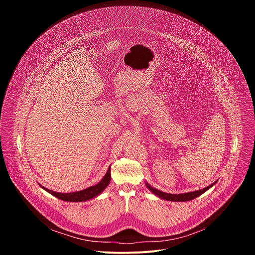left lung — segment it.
<instances>
[{
  "label": "left lung",
  "mask_w": 255,
  "mask_h": 255,
  "mask_svg": "<svg viewBox=\"0 0 255 255\" xmlns=\"http://www.w3.org/2000/svg\"><path fill=\"white\" fill-rule=\"evenodd\" d=\"M216 184V181L214 184L208 186L207 188L203 189V190H199L196 192H190V193H185V194H167V193H163L161 191H158L154 188H152L150 185H148L146 183V187L149 189V191H151L154 195H156L157 197H159L160 199L163 200H167V201H173V202H187V201H191L196 199L197 197L201 196L202 194H204L206 191H208L210 188H212L214 185Z\"/></svg>",
  "instance_id": "left-lung-1"
}]
</instances>
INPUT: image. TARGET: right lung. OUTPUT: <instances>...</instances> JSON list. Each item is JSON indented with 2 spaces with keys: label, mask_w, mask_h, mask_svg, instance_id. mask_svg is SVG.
Here are the masks:
<instances>
[{
  "label": "right lung",
  "mask_w": 255,
  "mask_h": 255,
  "mask_svg": "<svg viewBox=\"0 0 255 255\" xmlns=\"http://www.w3.org/2000/svg\"><path fill=\"white\" fill-rule=\"evenodd\" d=\"M111 180V167H109L107 173L105 174V176L102 178V180L100 183L96 186L90 187L86 190L80 191V192H74V193H56L53 191H50L42 186H40L42 189H44L46 192H48L49 194H51L52 196L62 200V201H66V202H85L88 200H91L95 197H97L99 194H101L106 188L107 186L110 184Z\"/></svg>",
  "instance_id": "obj_1"
}]
</instances>
